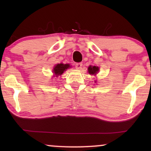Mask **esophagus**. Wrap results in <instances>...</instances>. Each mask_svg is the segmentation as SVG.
<instances>
[{
	"instance_id": "obj_1",
	"label": "esophagus",
	"mask_w": 151,
	"mask_h": 151,
	"mask_svg": "<svg viewBox=\"0 0 151 151\" xmlns=\"http://www.w3.org/2000/svg\"><path fill=\"white\" fill-rule=\"evenodd\" d=\"M82 63H77L75 65V67L77 70H81L82 68Z\"/></svg>"
}]
</instances>
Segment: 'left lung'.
Masks as SVG:
<instances>
[{"label":"left lung","mask_w":151,"mask_h":151,"mask_svg":"<svg viewBox=\"0 0 151 151\" xmlns=\"http://www.w3.org/2000/svg\"><path fill=\"white\" fill-rule=\"evenodd\" d=\"M88 72L90 74H96L99 72V67H96V66H93V67H91L90 66L88 68Z\"/></svg>","instance_id":"left-lung-1"}]
</instances>
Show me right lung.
Here are the masks:
<instances>
[{"label": "right lung", "instance_id": "add662e5", "mask_svg": "<svg viewBox=\"0 0 151 151\" xmlns=\"http://www.w3.org/2000/svg\"><path fill=\"white\" fill-rule=\"evenodd\" d=\"M69 67H70V65H68V64H66V65H64V64H58V65L54 67L53 72L56 75V77H58V76L63 74V72L67 69H68Z\"/></svg>", "mask_w": 151, "mask_h": 151}]
</instances>
